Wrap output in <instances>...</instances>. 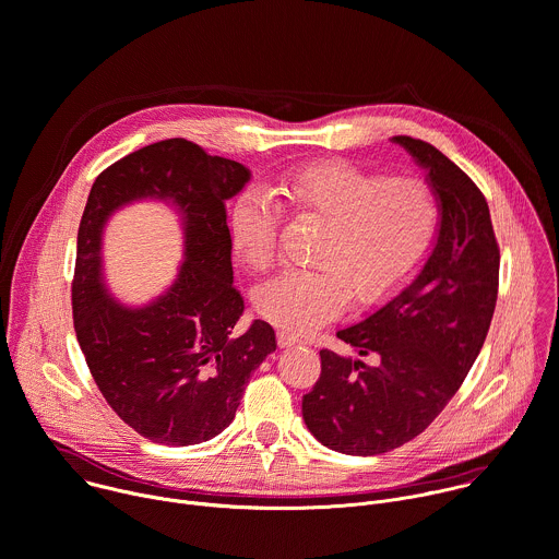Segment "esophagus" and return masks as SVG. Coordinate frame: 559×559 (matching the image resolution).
<instances>
[{"mask_svg":"<svg viewBox=\"0 0 559 559\" xmlns=\"http://www.w3.org/2000/svg\"><path fill=\"white\" fill-rule=\"evenodd\" d=\"M300 344V337L296 333H289V331H278V346H296Z\"/></svg>","mask_w":559,"mask_h":559,"instance_id":"34e87169","label":"esophagus"}]
</instances>
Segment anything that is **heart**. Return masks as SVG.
Masks as SVG:
<instances>
[{
  "instance_id": "1",
  "label": "heart",
  "mask_w": 559,
  "mask_h": 559,
  "mask_svg": "<svg viewBox=\"0 0 559 559\" xmlns=\"http://www.w3.org/2000/svg\"><path fill=\"white\" fill-rule=\"evenodd\" d=\"M276 193L300 219L322 224L316 270H296L261 285L259 316L289 331H311L337 318L348 296L376 305L428 257L441 228V204L419 177H384L346 159L307 164L283 177ZM281 213L274 200L246 189L230 206L228 228L237 259L265 272L276 259Z\"/></svg>"
}]
</instances>
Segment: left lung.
Masks as SVG:
<instances>
[{
	"label": "left lung",
	"mask_w": 559,
	"mask_h": 559,
	"mask_svg": "<svg viewBox=\"0 0 559 559\" xmlns=\"http://www.w3.org/2000/svg\"><path fill=\"white\" fill-rule=\"evenodd\" d=\"M395 142L430 170L441 230L408 287L337 331L359 357L320 350L322 370L302 397V417L322 445L342 454H384L421 435L467 378L498 298L500 248L485 195L430 142Z\"/></svg>",
	"instance_id": "left-lung-1"
}]
</instances>
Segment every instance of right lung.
Returning a JSON list of instances; mask_svg holds the SVG:
<instances>
[{
    "instance_id": "obj_1",
    "label": "right lung",
    "mask_w": 559,
    "mask_h": 559,
    "mask_svg": "<svg viewBox=\"0 0 559 559\" xmlns=\"http://www.w3.org/2000/svg\"><path fill=\"white\" fill-rule=\"evenodd\" d=\"M248 179L243 164L168 138L107 166L90 191L72 278L74 331L105 402L148 441L195 445L217 437L276 348L263 320L233 337L243 296L233 285L226 200ZM140 197H170L180 206L187 261L164 297L129 310L99 281V233L118 205Z\"/></svg>"
}]
</instances>
